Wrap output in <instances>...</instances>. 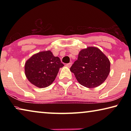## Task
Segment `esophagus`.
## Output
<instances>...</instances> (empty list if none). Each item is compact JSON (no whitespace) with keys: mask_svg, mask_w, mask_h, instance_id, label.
<instances>
[{"mask_svg":"<svg viewBox=\"0 0 131 131\" xmlns=\"http://www.w3.org/2000/svg\"><path fill=\"white\" fill-rule=\"evenodd\" d=\"M66 66H67L68 68H70V66H72V63H67V64H66Z\"/></svg>","mask_w":131,"mask_h":131,"instance_id":"obj_1","label":"esophagus"}]
</instances>
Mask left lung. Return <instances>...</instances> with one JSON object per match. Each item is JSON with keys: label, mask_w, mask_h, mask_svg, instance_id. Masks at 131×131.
Returning a JSON list of instances; mask_svg holds the SVG:
<instances>
[{"label": "left lung", "mask_w": 131, "mask_h": 131, "mask_svg": "<svg viewBox=\"0 0 131 131\" xmlns=\"http://www.w3.org/2000/svg\"><path fill=\"white\" fill-rule=\"evenodd\" d=\"M110 68L109 59L98 48L88 47L80 51L70 70L81 85L92 88L106 80Z\"/></svg>", "instance_id": "left-lung-1"}]
</instances>
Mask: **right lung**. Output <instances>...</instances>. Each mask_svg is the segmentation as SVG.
<instances>
[{"label":"right lung","mask_w":131,"mask_h":131,"mask_svg":"<svg viewBox=\"0 0 131 131\" xmlns=\"http://www.w3.org/2000/svg\"><path fill=\"white\" fill-rule=\"evenodd\" d=\"M63 66L59 57H54L51 51H45L33 55L26 61L25 74L34 85L45 88L54 82L59 69Z\"/></svg>","instance_id":"1"}]
</instances>
